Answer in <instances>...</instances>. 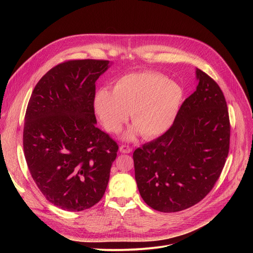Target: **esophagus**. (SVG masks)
<instances>
[{"label": "esophagus", "instance_id": "obj_1", "mask_svg": "<svg viewBox=\"0 0 253 253\" xmlns=\"http://www.w3.org/2000/svg\"><path fill=\"white\" fill-rule=\"evenodd\" d=\"M132 149L129 147V145H126V144H122L121 147H120V152L121 153H124V154H129L131 153Z\"/></svg>", "mask_w": 253, "mask_h": 253}]
</instances>
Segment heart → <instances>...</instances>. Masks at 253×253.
<instances>
[{
	"label": "heart",
	"mask_w": 253,
	"mask_h": 253,
	"mask_svg": "<svg viewBox=\"0 0 253 253\" xmlns=\"http://www.w3.org/2000/svg\"><path fill=\"white\" fill-rule=\"evenodd\" d=\"M182 98L183 90L177 83L162 74L141 72L119 78L113 91L99 89L94 108L109 131H121L130 113L134 126L125 137L131 139L141 132L145 138H155L174 123Z\"/></svg>",
	"instance_id": "obj_1"
}]
</instances>
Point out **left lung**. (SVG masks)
I'll use <instances>...</instances> for the list:
<instances>
[{
	"mask_svg": "<svg viewBox=\"0 0 253 253\" xmlns=\"http://www.w3.org/2000/svg\"><path fill=\"white\" fill-rule=\"evenodd\" d=\"M199 84L174 123L133 153L139 194L150 207L177 212L194 206L214 187L230 149V118L213 79L196 71Z\"/></svg>",
	"mask_w": 253,
	"mask_h": 253,
	"instance_id": "obj_1",
	"label": "left lung"
}]
</instances>
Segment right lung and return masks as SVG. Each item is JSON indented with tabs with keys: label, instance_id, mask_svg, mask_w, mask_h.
Segmentation results:
<instances>
[{
	"label": "right lung",
	"instance_id": "right-lung-1",
	"mask_svg": "<svg viewBox=\"0 0 253 253\" xmlns=\"http://www.w3.org/2000/svg\"><path fill=\"white\" fill-rule=\"evenodd\" d=\"M109 63L82 59L57 64L38 82L26 108V164L47 200L66 211L100 201L117 157V142L95 126V82Z\"/></svg>",
	"mask_w": 253,
	"mask_h": 253
}]
</instances>
